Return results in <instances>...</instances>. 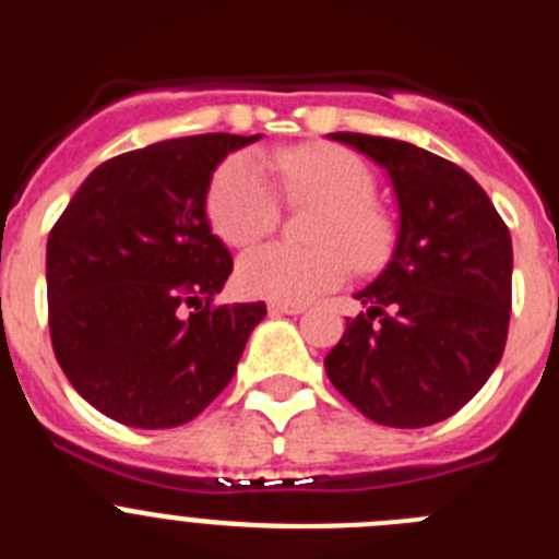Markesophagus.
<instances>
[{"label": "esophagus", "mask_w": 559, "mask_h": 559, "mask_svg": "<svg viewBox=\"0 0 559 559\" xmlns=\"http://www.w3.org/2000/svg\"><path fill=\"white\" fill-rule=\"evenodd\" d=\"M271 313H305V305H294V302H269Z\"/></svg>", "instance_id": "obj_1"}]
</instances>
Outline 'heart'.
<instances>
[{
	"label": "heart",
	"instance_id": "obj_1",
	"mask_svg": "<svg viewBox=\"0 0 559 559\" xmlns=\"http://www.w3.org/2000/svg\"><path fill=\"white\" fill-rule=\"evenodd\" d=\"M269 170L251 153H235L215 170L206 190V215L226 246L263 240L280 224V189L294 206H316L308 240L296 249L269 243L237 265V285L249 296L302 305L333 290L349 274L383 265L394 243L389 212L374 201V173L349 147L310 142L269 156Z\"/></svg>",
	"mask_w": 559,
	"mask_h": 559
}]
</instances>
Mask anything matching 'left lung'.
I'll list each match as a JSON object with an SVG mask.
<instances>
[{"instance_id": "obj_1", "label": "left lung", "mask_w": 559, "mask_h": 559, "mask_svg": "<svg viewBox=\"0 0 559 559\" xmlns=\"http://www.w3.org/2000/svg\"><path fill=\"white\" fill-rule=\"evenodd\" d=\"M386 167L400 204L392 263L355 299L367 310L324 358L364 417L392 428L442 423L487 383L507 347L512 240L471 173L386 136L338 131Z\"/></svg>"}]
</instances>
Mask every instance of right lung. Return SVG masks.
I'll use <instances>...</instances> for the list:
<instances>
[{"instance_id":"add662e5","label":"right lung","mask_w":559,"mask_h":559,"mask_svg":"<svg viewBox=\"0 0 559 559\" xmlns=\"http://www.w3.org/2000/svg\"><path fill=\"white\" fill-rule=\"evenodd\" d=\"M257 136L120 153L88 173L49 231L52 353L78 394L122 426L199 417L263 322L265 302H215L235 263L204 210L215 167Z\"/></svg>"}]
</instances>
